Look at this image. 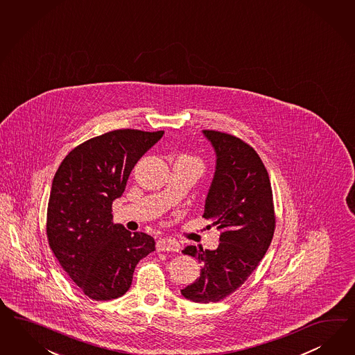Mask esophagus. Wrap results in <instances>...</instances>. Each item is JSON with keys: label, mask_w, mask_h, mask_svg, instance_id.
<instances>
[{"label": "esophagus", "mask_w": 355, "mask_h": 355, "mask_svg": "<svg viewBox=\"0 0 355 355\" xmlns=\"http://www.w3.org/2000/svg\"><path fill=\"white\" fill-rule=\"evenodd\" d=\"M155 248L158 252H179L180 243L175 239H159L155 243Z\"/></svg>", "instance_id": "obj_1"}]
</instances>
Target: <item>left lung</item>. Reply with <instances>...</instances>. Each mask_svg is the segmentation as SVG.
I'll return each instance as SVG.
<instances>
[{"instance_id": "left-lung-1", "label": "left lung", "mask_w": 355, "mask_h": 355, "mask_svg": "<svg viewBox=\"0 0 355 355\" xmlns=\"http://www.w3.org/2000/svg\"><path fill=\"white\" fill-rule=\"evenodd\" d=\"M202 133L216 157L202 216L222 234L215 250L192 245L182 250L202 268L182 294L193 302L210 304L240 288L262 261L274 236L275 213L270 178L253 148L228 133Z\"/></svg>"}]
</instances>
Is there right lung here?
Returning <instances> with one entry per match:
<instances>
[{
    "label": "right lung",
    "instance_id": "add662e5",
    "mask_svg": "<svg viewBox=\"0 0 355 355\" xmlns=\"http://www.w3.org/2000/svg\"><path fill=\"white\" fill-rule=\"evenodd\" d=\"M163 131L116 130L83 142L54 175L46 234L51 252L85 295L109 301L125 293L137 263L155 250L152 236L112 223L135 164Z\"/></svg>",
    "mask_w": 355,
    "mask_h": 355
}]
</instances>
